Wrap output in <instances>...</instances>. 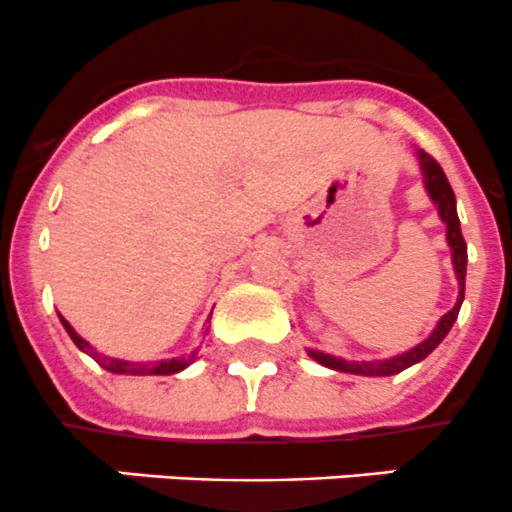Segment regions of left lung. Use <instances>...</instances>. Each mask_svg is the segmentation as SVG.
Instances as JSON below:
<instances>
[{"instance_id":"8db88e82","label":"left lung","mask_w":512,"mask_h":512,"mask_svg":"<svg viewBox=\"0 0 512 512\" xmlns=\"http://www.w3.org/2000/svg\"><path fill=\"white\" fill-rule=\"evenodd\" d=\"M418 163H421V175H423V185H426V193L431 195V200L436 203L438 215L446 223V240L448 247H451V260H453V270H456V280H458V299L453 304L451 312H446L441 317V322L436 324V329L431 332V337L423 339L421 344H416L414 349L409 352L391 356V359H379V361H347L339 359V356L317 352V349H307V354L312 356L314 361H319L327 369H337V371H347V374H359V376H394L399 371L409 369V366L418 364L421 359H426L438 344L446 339V334L451 332L453 322H456L458 312H461L463 304V294H466V265H468V247L466 240H463L461 232V220H458L456 213V195H453L451 183H448L446 173H443L441 165L436 163L428 153L418 151Z\"/></svg>"}]
</instances>
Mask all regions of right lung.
I'll return each instance as SVG.
<instances>
[{
  "label": "right lung",
  "mask_w": 512,
  "mask_h": 512,
  "mask_svg": "<svg viewBox=\"0 0 512 512\" xmlns=\"http://www.w3.org/2000/svg\"><path fill=\"white\" fill-rule=\"evenodd\" d=\"M59 319H61V324H64L66 334H69V337L74 339V344H76V347H79L81 352H86V354H91V356H94V359L98 361V364L103 366V369H106V371H113V374H131V376H146V374L168 376V374H178V371H183L185 366H188V364H193L195 354H198V352H193V354H190V356H180V359L151 361V364H136V361L111 359V356H103V354H98L96 349L91 347L89 342H86V339H81L79 334H76V329L71 327V324L66 322L64 317H61V314H59Z\"/></svg>",
  "instance_id": "1"
}]
</instances>
